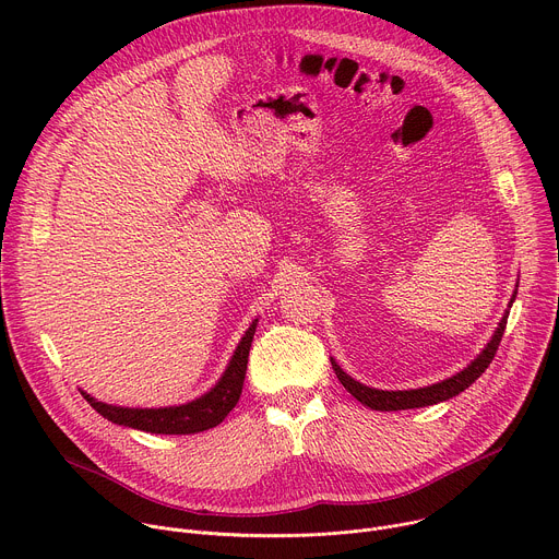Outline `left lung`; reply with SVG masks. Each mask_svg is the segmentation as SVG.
Returning <instances> with one entry per match:
<instances>
[{
	"label": "left lung",
	"mask_w": 559,
	"mask_h": 559,
	"mask_svg": "<svg viewBox=\"0 0 559 559\" xmlns=\"http://www.w3.org/2000/svg\"><path fill=\"white\" fill-rule=\"evenodd\" d=\"M518 296V285H515V292L509 300V307L513 305ZM509 307L502 316V321L498 323L491 341L485 345V349L477 354L462 371L453 373L451 378H444L440 382H433L429 386H420V389H395V391H384V389H376V386H367L358 380H354L347 371L341 369V365L332 358V367L338 376V380L343 382V386L356 397L358 403H362L365 407L369 409H376V412H401V409H418V407H429V405H438V403H444L449 401V397L462 393L468 384H473L477 378H480L485 373V369L491 365L496 352H498V345L502 341V334H504V328H507V318H509Z\"/></svg>",
	"instance_id": "8db88e82"
}]
</instances>
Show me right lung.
Here are the masks:
<instances>
[{
  "mask_svg": "<svg viewBox=\"0 0 559 559\" xmlns=\"http://www.w3.org/2000/svg\"><path fill=\"white\" fill-rule=\"evenodd\" d=\"M257 325H259V318H254L243 338L238 341L218 382L190 403L175 405V407H158V409H139V407H117V405L102 403L84 389H82V395L97 414H102L106 420L121 427L139 429L145 433H164V436H190V433L207 431L221 425L225 416L236 407L238 397H241L246 371H248V356H250Z\"/></svg>",
  "mask_w": 559,
  "mask_h": 559,
  "instance_id": "right-lung-1",
  "label": "right lung"
}]
</instances>
